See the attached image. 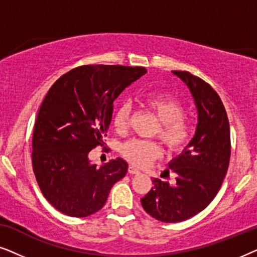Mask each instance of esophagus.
Listing matches in <instances>:
<instances>
[{"label": "esophagus", "mask_w": 257, "mask_h": 257, "mask_svg": "<svg viewBox=\"0 0 257 257\" xmlns=\"http://www.w3.org/2000/svg\"><path fill=\"white\" fill-rule=\"evenodd\" d=\"M128 173L130 174H138L140 173V171L138 170V168H136L135 166H128Z\"/></svg>", "instance_id": "obj_1"}]
</instances>
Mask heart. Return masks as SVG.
I'll list each match as a JSON object with an SVG mask.
<instances>
[{
    "label": "heart",
    "instance_id": "obj_1",
    "mask_svg": "<svg viewBox=\"0 0 257 257\" xmlns=\"http://www.w3.org/2000/svg\"><path fill=\"white\" fill-rule=\"evenodd\" d=\"M144 103L160 121L157 135L165 146L172 152H179L187 145L191 139V125L186 119L185 106L177 98L164 94H151L144 98ZM131 121V106L122 103L113 115L114 128L124 133ZM121 156L128 163L138 167H145L161 154V147L156 142L142 139H131L122 144Z\"/></svg>",
    "mask_w": 257,
    "mask_h": 257
}]
</instances>
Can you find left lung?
<instances>
[{
    "instance_id": "left-lung-1",
    "label": "left lung",
    "mask_w": 257,
    "mask_h": 257,
    "mask_svg": "<svg viewBox=\"0 0 257 257\" xmlns=\"http://www.w3.org/2000/svg\"><path fill=\"white\" fill-rule=\"evenodd\" d=\"M173 73L191 90L198 126L188 146L168 164L177 182L154 178L153 187L140 200L145 212L161 222H180L205 209L221 188L230 160L229 121L219 94L191 72Z\"/></svg>"
}]
</instances>
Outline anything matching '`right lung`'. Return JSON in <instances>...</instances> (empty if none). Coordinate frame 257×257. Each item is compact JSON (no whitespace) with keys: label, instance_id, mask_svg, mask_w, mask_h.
<instances>
[{"label":"right lung","instance_id":"obj_1","mask_svg":"<svg viewBox=\"0 0 257 257\" xmlns=\"http://www.w3.org/2000/svg\"><path fill=\"white\" fill-rule=\"evenodd\" d=\"M143 66L82 65L56 80L38 111L31 163L44 198L59 212L85 217L103 208L127 163L97 167L89 152L104 145L113 101L145 75Z\"/></svg>","mask_w":257,"mask_h":257}]
</instances>
